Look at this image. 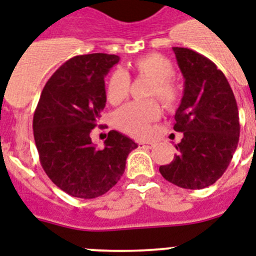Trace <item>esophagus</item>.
I'll list each match as a JSON object with an SVG mask.
<instances>
[{
	"label": "esophagus",
	"mask_w": 256,
	"mask_h": 256,
	"mask_svg": "<svg viewBox=\"0 0 256 256\" xmlns=\"http://www.w3.org/2000/svg\"><path fill=\"white\" fill-rule=\"evenodd\" d=\"M139 146L144 147V148H152L154 143L152 142H148V140H147V142H139Z\"/></svg>",
	"instance_id": "obj_1"
}]
</instances>
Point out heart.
Segmentation results:
<instances>
[{"mask_svg": "<svg viewBox=\"0 0 256 256\" xmlns=\"http://www.w3.org/2000/svg\"><path fill=\"white\" fill-rule=\"evenodd\" d=\"M135 72L152 78L150 94L156 96L168 108L175 106L180 100V89L172 80L174 66L167 58L159 54H148L139 58L132 64ZM130 76L126 70H116L108 81L106 97L110 104H120L128 96ZM162 116L159 104L154 100L134 101L118 110L116 113V124L122 132L135 138H143L151 130V124L158 121Z\"/></svg>", "mask_w": 256, "mask_h": 256, "instance_id": "heart-1", "label": "heart"}]
</instances>
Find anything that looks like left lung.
Returning <instances> with one entry per match:
<instances>
[{"instance_id": "left-lung-1", "label": "left lung", "mask_w": 256, "mask_h": 256, "mask_svg": "<svg viewBox=\"0 0 256 256\" xmlns=\"http://www.w3.org/2000/svg\"><path fill=\"white\" fill-rule=\"evenodd\" d=\"M184 94L174 130L182 132L178 154L159 171L186 189L212 186L229 167L240 140V114L229 81L212 60L189 48L174 47Z\"/></svg>"}]
</instances>
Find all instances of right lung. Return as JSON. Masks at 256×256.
<instances>
[{"instance_id": "add662e5", "label": "right lung", "mask_w": 256, "mask_h": 256, "mask_svg": "<svg viewBox=\"0 0 256 256\" xmlns=\"http://www.w3.org/2000/svg\"><path fill=\"white\" fill-rule=\"evenodd\" d=\"M117 55L88 54L70 58L42 90L32 128L39 160L51 182L78 198H96L124 175L126 159L138 144L112 130L102 150L92 143L106 104L105 80Z\"/></svg>"}]
</instances>
